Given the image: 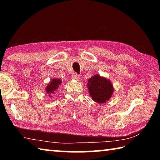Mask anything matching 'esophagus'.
I'll return each mask as SVG.
<instances>
[{"label":"esophagus","instance_id":"esophagus-1","mask_svg":"<svg viewBox=\"0 0 160 160\" xmlns=\"http://www.w3.org/2000/svg\"><path fill=\"white\" fill-rule=\"evenodd\" d=\"M72 78L75 80H78V78H80V75H78V73H76V72H74V73L72 75Z\"/></svg>","mask_w":160,"mask_h":160}]
</instances>
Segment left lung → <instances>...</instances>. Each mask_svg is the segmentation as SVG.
I'll return each instance as SVG.
<instances>
[{
	"label": "left lung",
	"mask_w": 160,
	"mask_h": 160,
	"mask_svg": "<svg viewBox=\"0 0 160 160\" xmlns=\"http://www.w3.org/2000/svg\"><path fill=\"white\" fill-rule=\"evenodd\" d=\"M88 87L92 99L99 104L108 101L113 92L112 82L98 75H94L89 79Z\"/></svg>",
	"instance_id": "1"
}]
</instances>
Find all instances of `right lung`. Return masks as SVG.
I'll list each match as a JSON object with an SVG mask.
<instances>
[{
  "mask_svg": "<svg viewBox=\"0 0 160 160\" xmlns=\"http://www.w3.org/2000/svg\"><path fill=\"white\" fill-rule=\"evenodd\" d=\"M61 82H62L61 80L56 79H56H53L51 80V82L49 83V85L46 88L47 93L48 94V95H50V94L52 93H54V92L57 90L58 86L61 85Z\"/></svg>",
  "mask_w": 160,
  "mask_h": 160,
  "instance_id": "1",
  "label": "right lung"
}]
</instances>
